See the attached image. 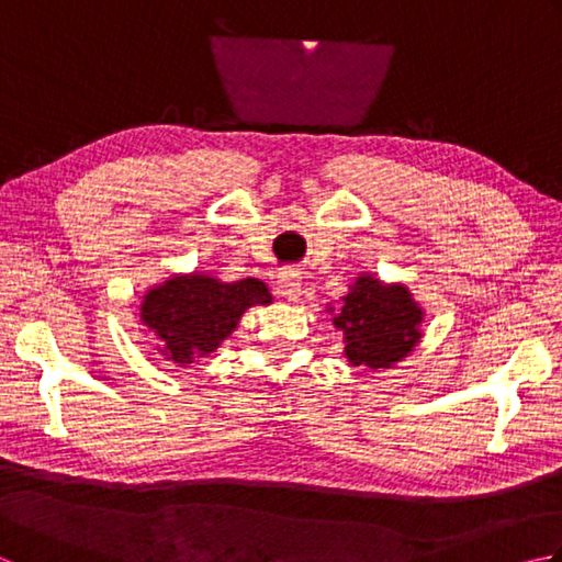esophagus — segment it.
Segmentation results:
<instances>
[{
  "mask_svg": "<svg viewBox=\"0 0 562 562\" xmlns=\"http://www.w3.org/2000/svg\"><path fill=\"white\" fill-rule=\"evenodd\" d=\"M278 292H280L288 302H296V300H300V296H302V278H300V272L290 270V268L280 270Z\"/></svg>",
  "mask_w": 562,
  "mask_h": 562,
  "instance_id": "esophagus-1",
  "label": "esophagus"
}]
</instances>
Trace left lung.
<instances>
[{"mask_svg":"<svg viewBox=\"0 0 562 562\" xmlns=\"http://www.w3.org/2000/svg\"><path fill=\"white\" fill-rule=\"evenodd\" d=\"M326 312L333 314V326L342 330L348 362L372 372L401 362L423 338L425 314L411 290L401 282H381L369 272L350 284L340 308L330 306Z\"/></svg>","mask_w":562,"mask_h":562,"instance_id":"8db88e82","label":"left lung"}]
</instances>
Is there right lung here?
Instances as JSON below:
<instances>
[{
  "label": "right lung",
  "instance_id": "1",
  "mask_svg": "<svg viewBox=\"0 0 562 562\" xmlns=\"http://www.w3.org/2000/svg\"><path fill=\"white\" fill-rule=\"evenodd\" d=\"M270 300L266 282L256 278L224 282L205 272L171 274L142 296L139 318L157 336L164 360L188 367L217 350L246 308Z\"/></svg>",
  "mask_w": 562,
  "mask_h": 562
}]
</instances>
